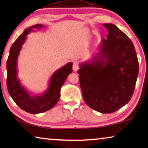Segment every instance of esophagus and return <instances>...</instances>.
<instances>
[{"mask_svg":"<svg viewBox=\"0 0 148 148\" xmlns=\"http://www.w3.org/2000/svg\"><path fill=\"white\" fill-rule=\"evenodd\" d=\"M72 69H73V71L74 72L77 71V70L79 69V66H78V62L77 61H74L73 62V65H72Z\"/></svg>","mask_w":148,"mask_h":148,"instance_id":"1","label":"esophagus"}]
</instances>
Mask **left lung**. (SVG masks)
Segmentation results:
<instances>
[{"label": "left lung", "instance_id": "1", "mask_svg": "<svg viewBox=\"0 0 148 148\" xmlns=\"http://www.w3.org/2000/svg\"><path fill=\"white\" fill-rule=\"evenodd\" d=\"M102 25L108 31L107 39H102L91 61L79 64L77 73L85 102L97 112L110 114L131 100L139 64L129 37L114 24Z\"/></svg>", "mask_w": 148, "mask_h": 148}]
</instances>
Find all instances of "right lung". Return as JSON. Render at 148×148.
Masks as SVG:
<instances>
[{"label":"right lung","mask_w":148,"mask_h":148,"mask_svg":"<svg viewBox=\"0 0 148 148\" xmlns=\"http://www.w3.org/2000/svg\"><path fill=\"white\" fill-rule=\"evenodd\" d=\"M44 27L43 25L37 24L25 29L12 45L6 63L7 88L9 94L20 108L32 114L46 112L58 102L61 87L72 72V62H68L57 69L50 77L47 89L41 95H32L20 83L21 81L17 76V58L20 51L27 35L34 29H40Z\"/></svg>","instance_id":"1"}]
</instances>
